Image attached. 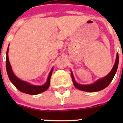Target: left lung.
<instances>
[{
	"instance_id": "left-lung-1",
	"label": "left lung",
	"mask_w": 123,
	"mask_h": 123,
	"mask_svg": "<svg viewBox=\"0 0 123 123\" xmlns=\"http://www.w3.org/2000/svg\"><path fill=\"white\" fill-rule=\"evenodd\" d=\"M118 62H119V56H118V54L117 53V58H116L115 64H114L113 67L111 69L110 72L105 77L97 80L94 83L91 84H81L78 83L75 80L72 71H71V78H72L74 86L75 87L78 89L82 91H85V92H94L102 91L108 86L113 79L115 74L117 73V69H118Z\"/></svg>"
}]
</instances>
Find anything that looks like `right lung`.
I'll return each mask as SVG.
<instances>
[{"label":"right lung","instance_id":"add662e5","mask_svg":"<svg viewBox=\"0 0 123 123\" xmlns=\"http://www.w3.org/2000/svg\"><path fill=\"white\" fill-rule=\"evenodd\" d=\"M8 48H9V45H8L6 53V72H7V74L9 78L10 81L17 87V89H18L19 91H21L23 93L30 94V95H37V94H41L42 92L48 89V88L49 87L50 83V78L53 70H54V67H52V68L51 69L46 82L43 85H33L27 81H23L21 79H19L13 71L12 68V66L9 62V59H8Z\"/></svg>","mask_w":123,"mask_h":123}]
</instances>
